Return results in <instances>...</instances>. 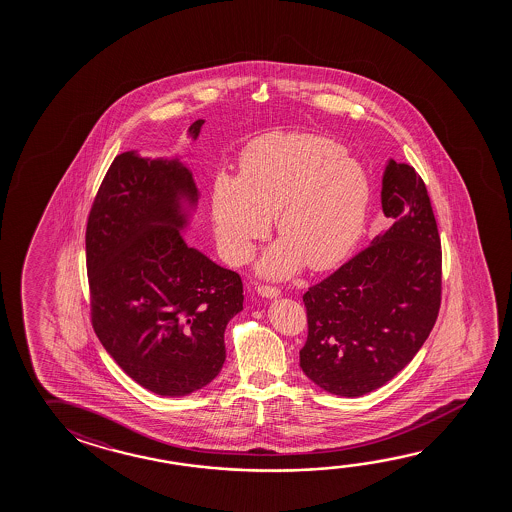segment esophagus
I'll return each mask as SVG.
<instances>
[{"instance_id": "1", "label": "esophagus", "mask_w": 512, "mask_h": 512, "mask_svg": "<svg viewBox=\"0 0 512 512\" xmlns=\"http://www.w3.org/2000/svg\"><path fill=\"white\" fill-rule=\"evenodd\" d=\"M257 293H259L262 298H278V296H280V289L273 287V285H259V287H257Z\"/></svg>"}]
</instances>
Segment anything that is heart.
I'll use <instances>...</instances> for the list:
<instances>
[{
  "mask_svg": "<svg viewBox=\"0 0 512 512\" xmlns=\"http://www.w3.org/2000/svg\"><path fill=\"white\" fill-rule=\"evenodd\" d=\"M369 203L368 176L341 144L310 134L260 135L239 157L237 178L218 176L212 221L221 250L234 264L250 259L269 232L282 241L260 260L266 277L336 266L361 235Z\"/></svg>",
  "mask_w": 512,
  "mask_h": 512,
  "instance_id": "heart-1",
  "label": "heart"
}]
</instances>
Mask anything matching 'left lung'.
<instances>
[{
  "label": "left lung",
  "instance_id": "obj_1",
  "mask_svg": "<svg viewBox=\"0 0 512 512\" xmlns=\"http://www.w3.org/2000/svg\"><path fill=\"white\" fill-rule=\"evenodd\" d=\"M382 210L393 225L303 294L309 334L303 373L357 398L400 373L436 325L441 239L427 187L409 164L387 162Z\"/></svg>",
  "mask_w": 512,
  "mask_h": 512
}]
</instances>
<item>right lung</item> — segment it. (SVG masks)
I'll return each mask as SVG.
<instances>
[{
    "label": "right lung",
    "instance_id": "add662e5",
    "mask_svg": "<svg viewBox=\"0 0 512 512\" xmlns=\"http://www.w3.org/2000/svg\"><path fill=\"white\" fill-rule=\"evenodd\" d=\"M203 119L189 137L200 135ZM193 173L178 159L125 151L110 164L87 219L94 332L139 386L185 396L218 377L225 328L243 310L241 277L185 241Z\"/></svg>",
    "mask_w": 512,
    "mask_h": 512
}]
</instances>
